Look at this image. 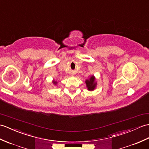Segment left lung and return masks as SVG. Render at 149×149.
Masks as SVG:
<instances>
[{"label": "left lung", "mask_w": 149, "mask_h": 149, "mask_svg": "<svg viewBox=\"0 0 149 149\" xmlns=\"http://www.w3.org/2000/svg\"><path fill=\"white\" fill-rule=\"evenodd\" d=\"M86 86H87L88 89L89 91L94 90L96 86V82H95V77L93 76H91V78L89 80L86 81Z\"/></svg>", "instance_id": "8db88e82"}]
</instances>
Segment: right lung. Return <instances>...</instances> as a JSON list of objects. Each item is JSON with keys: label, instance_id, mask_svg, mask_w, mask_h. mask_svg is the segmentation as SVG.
<instances>
[{"label": "right lung", "instance_id": "1", "mask_svg": "<svg viewBox=\"0 0 149 149\" xmlns=\"http://www.w3.org/2000/svg\"><path fill=\"white\" fill-rule=\"evenodd\" d=\"M53 83H54V84H56V83H57V82H56V81H54V82Z\"/></svg>", "mask_w": 149, "mask_h": 149}]
</instances>
